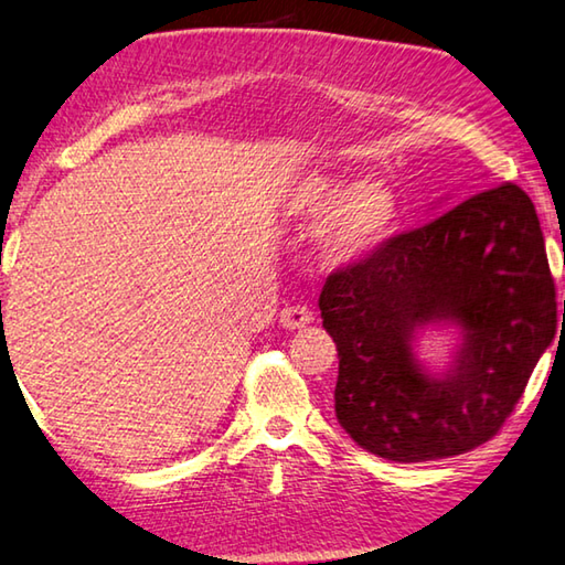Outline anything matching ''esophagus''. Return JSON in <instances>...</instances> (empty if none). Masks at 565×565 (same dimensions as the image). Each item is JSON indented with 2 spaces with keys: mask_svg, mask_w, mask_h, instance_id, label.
I'll return each instance as SVG.
<instances>
[{
  "mask_svg": "<svg viewBox=\"0 0 565 565\" xmlns=\"http://www.w3.org/2000/svg\"><path fill=\"white\" fill-rule=\"evenodd\" d=\"M313 321L311 309L306 306H286V309L279 313V323L286 328V331H299V328H306Z\"/></svg>",
  "mask_w": 565,
  "mask_h": 565,
  "instance_id": "esophagus-1",
  "label": "esophagus"
}]
</instances>
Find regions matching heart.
I'll return each instance as SVG.
<instances>
[{"mask_svg": "<svg viewBox=\"0 0 565 565\" xmlns=\"http://www.w3.org/2000/svg\"><path fill=\"white\" fill-rule=\"evenodd\" d=\"M294 217L316 220L326 210L321 247L335 264H353L375 254L393 237L399 220L395 192L383 180H365L343 192V182L323 170L299 172L284 192Z\"/></svg>", "mask_w": 565, "mask_h": 565, "instance_id": "obj_1", "label": "heart"}]
</instances>
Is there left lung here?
Instances as JSON below:
<instances>
[{"instance_id": "obj_1", "label": "left lung", "mask_w": 565, "mask_h": 565, "mask_svg": "<svg viewBox=\"0 0 565 565\" xmlns=\"http://www.w3.org/2000/svg\"><path fill=\"white\" fill-rule=\"evenodd\" d=\"M318 309L338 348L335 417L358 445L390 461L469 452L499 433L556 333L536 207L514 182L479 192L333 271ZM433 322L462 331L445 374L412 348Z\"/></svg>"}]
</instances>
